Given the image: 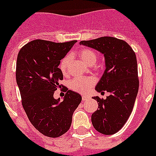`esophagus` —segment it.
I'll return each instance as SVG.
<instances>
[{
    "mask_svg": "<svg viewBox=\"0 0 156 156\" xmlns=\"http://www.w3.org/2000/svg\"><path fill=\"white\" fill-rule=\"evenodd\" d=\"M88 98H89V97H88V96L86 95L82 96V101H86L87 99H88Z\"/></svg>",
    "mask_w": 156,
    "mask_h": 156,
    "instance_id": "obj_1",
    "label": "esophagus"
}]
</instances>
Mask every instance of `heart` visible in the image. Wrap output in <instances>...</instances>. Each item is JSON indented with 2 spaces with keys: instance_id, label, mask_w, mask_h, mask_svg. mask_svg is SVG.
<instances>
[{
  "instance_id": "b5f03b06",
  "label": "heart",
  "mask_w": 156,
  "mask_h": 156,
  "mask_svg": "<svg viewBox=\"0 0 156 156\" xmlns=\"http://www.w3.org/2000/svg\"><path fill=\"white\" fill-rule=\"evenodd\" d=\"M78 55L83 62L88 65H94L97 62V54L91 49H82L78 53ZM71 61V56L65 57L61 61L59 68L62 74L66 75L68 72V65ZM94 83L92 78H76L71 80L69 82V86L74 91L80 93H85L91 88Z\"/></svg>"
}]
</instances>
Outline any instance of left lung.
Returning <instances> with one entry per match:
<instances>
[{
	"label": "left lung",
	"mask_w": 156,
	"mask_h": 156,
	"mask_svg": "<svg viewBox=\"0 0 156 156\" xmlns=\"http://www.w3.org/2000/svg\"><path fill=\"white\" fill-rule=\"evenodd\" d=\"M79 44L104 55L105 69L95 90L101 94L107 91L110 95L105 99L92 97L98 101V109L91 115V122L100 133L113 135L127 122L137 97L136 56L129 44L116 37H101Z\"/></svg>",
	"instance_id": "1"
}]
</instances>
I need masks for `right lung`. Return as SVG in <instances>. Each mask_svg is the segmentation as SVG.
<instances>
[{"mask_svg": "<svg viewBox=\"0 0 156 156\" xmlns=\"http://www.w3.org/2000/svg\"><path fill=\"white\" fill-rule=\"evenodd\" d=\"M76 42L34 40L24 45L17 55L16 81L23 108L30 123L48 137H59L68 132L72 115L81 103V96L68 89L63 101L54 98L55 91L61 86L58 81L63 79L58 68L61 60Z\"/></svg>", "mask_w": 156, "mask_h": 156, "instance_id": "add662e5", "label": "right lung"}]
</instances>
